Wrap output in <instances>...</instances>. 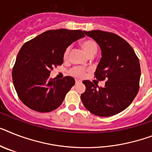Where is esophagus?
Wrapping results in <instances>:
<instances>
[{"mask_svg": "<svg viewBox=\"0 0 152 152\" xmlns=\"http://www.w3.org/2000/svg\"><path fill=\"white\" fill-rule=\"evenodd\" d=\"M75 83L76 84L81 83V81H80V80H78V79H76V80H75Z\"/></svg>", "mask_w": 152, "mask_h": 152, "instance_id": "esophagus-1", "label": "esophagus"}]
</instances>
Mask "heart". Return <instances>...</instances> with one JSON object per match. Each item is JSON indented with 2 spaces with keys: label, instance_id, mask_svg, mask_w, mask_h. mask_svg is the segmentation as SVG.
Instances as JSON below:
<instances>
[{
  "label": "heart",
  "instance_id": "b5f03b06",
  "mask_svg": "<svg viewBox=\"0 0 152 152\" xmlns=\"http://www.w3.org/2000/svg\"><path fill=\"white\" fill-rule=\"evenodd\" d=\"M81 48L88 56L92 54V53H96L98 50V46L96 42L94 40L87 39L85 40L81 43ZM69 53H70V47H67L64 53V58L67 59L68 57ZM85 71L83 68L81 67H75V68L71 70V75L77 77H81L85 75Z\"/></svg>",
  "mask_w": 152,
  "mask_h": 152
}]
</instances>
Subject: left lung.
Instances as JSON below:
<instances>
[{
    "label": "left lung",
    "instance_id": "obj_1",
    "mask_svg": "<svg viewBox=\"0 0 152 152\" xmlns=\"http://www.w3.org/2000/svg\"><path fill=\"white\" fill-rule=\"evenodd\" d=\"M99 46L102 57L95 75L98 81H107L99 87L83 81L85 91L81 95L85 107L99 116H111L124 111L139 90L141 67L134 50L126 40L101 30L84 31Z\"/></svg>",
    "mask_w": 152,
    "mask_h": 152
}]
</instances>
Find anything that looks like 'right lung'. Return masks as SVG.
<instances>
[{
    "mask_svg": "<svg viewBox=\"0 0 152 152\" xmlns=\"http://www.w3.org/2000/svg\"><path fill=\"white\" fill-rule=\"evenodd\" d=\"M83 31L60 28L49 30L22 46L12 71L18 96L26 106L40 113L61 106L75 80L50 77L51 70L64 61V53L72 42L85 37Z\"/></svg>",
    "mask_w": 152,
    "mask_h": 152,
    "instance_id": "right-lung-1",
    "label": "right lung"
}]
</instances>
